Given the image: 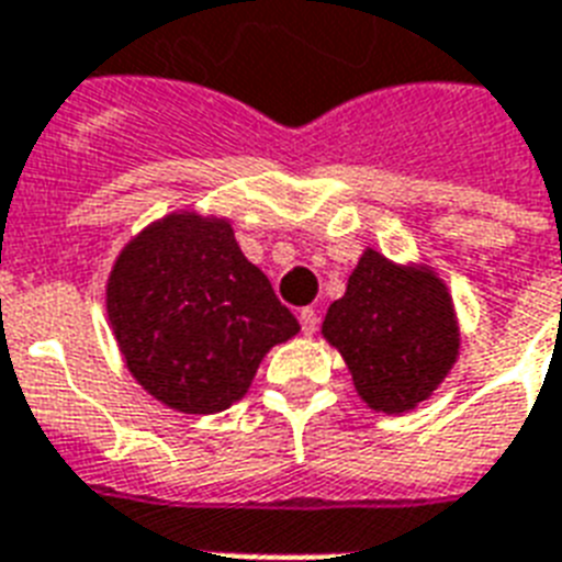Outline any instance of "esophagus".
Wrapping results in <instances>:
<instances>
[{
	"label": "esophagus",
	"mask_w": 562,
	"mask_h": 562,
	"mask_svg": "<svg viewBox=\"0 0 562 562\" xmlns=\"http://www.w3.org/2000/svg\"><path fill=\"white\" fill-rule=\"evenodd\" d=\"M297 317H300V326H303V335H315L317 333V324H321V317H317L315 308H312V306L300 308Z\"/></svg>",
	"instance_id": "1"
}]
</instances>
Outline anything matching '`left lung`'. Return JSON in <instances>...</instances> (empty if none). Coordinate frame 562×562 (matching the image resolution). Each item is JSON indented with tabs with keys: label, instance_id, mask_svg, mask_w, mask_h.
<instances>
[{
	"label": "left lung",
	"instance_id": "1",
	"mask_svg": "<svg viewBox=\"0 0 562 562\" xmlns=\"http://www.w3.org/2000/svg\"><path fill=\"white\" fill-rule=\"evenodd\" d=\"M321 333L341 352L373 411L405 414L428 400L461 350L452 294L428 265H396L368 247Z\"/></svg>",
	"mask_w": 562,
	"mask_h": 562
}]
</instances>
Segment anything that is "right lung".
<instances>
[{
	"mask_svg": "<svg viewBox=\"0 0 562 562\" xmlns=\"http://www.w3.org/2000/svg\"><path fill=\"white\" fill-rule=\"evenodd\" d=\"M108 317L131 375L183 414L229 408L265 352L300 333L229 221L198 212H171L122 247Z\"/></svg>",
	"mask_w": 562,
	"mask_h": 562,
	"instance_id": "add662e5",
	"label": "right lung"
}]
</instances>
